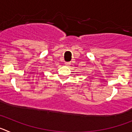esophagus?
Masks as SVG:
<instances>
[{"mask_svg": "<svg viewBox=\"0 0 132 132\" xmlns=\"http://www.w3.org/2000/svg\"><path fill=\"white\" fill-rule=\"evenodd\" d=\"M71 62H65V65H71Z\"/></svg>", "mask_w": 132, "mask_h": 132, "instance_id": "1", "label": "esophagus"}]
</instances>
